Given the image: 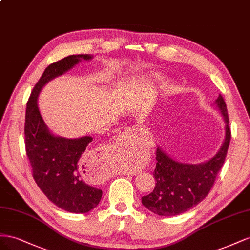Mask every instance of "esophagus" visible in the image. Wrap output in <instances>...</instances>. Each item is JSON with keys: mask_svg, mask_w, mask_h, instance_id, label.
Wrapping results in <instances>:
<instances>
[{"mask_svg": "<svg viewBox=\"0 0 250 250\" xmlns=\"http://www.w3.org/2000/svg\"><path fill=\"white\" fill-rule=\"evenodd\" d=\"M123 139L124 140H129V139H131V133H129V132H127V133H125L124 135H123ZM131 175H135V173H131Z\"/></svg>", "mask_w": 250, "mask_h": 250, "instance_id": "obj_1", "label": "esophagus"}]
</instances>
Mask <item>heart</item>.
I'll return each instance as SVG.
<instances>
[{"label":"heart","mask_w":250,"mask_h":250,"mask_svg":"<svg viewBox=\"0 0 250 250\" xmlns=\"http://www.w3.org/2000/svg\"><path fill=\"white\" fill-rule=\"evenodd\" d=\"M121 168H123V170H131V169H134L135 167L134 166H125V167H123Z\"/></svg>","instance_id":"b5f03b06"}]
</instances>
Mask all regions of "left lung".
I'll use <instances>...</instances> for the list:
<instances>
[{"label":"left lung","mask_w":250,"mask_h":250,"mask_svg":"<svg viewBox=\"0 0 250 250\" xmlns=\"http://www.w3.org/2000/svg\"><path fill=\"white\" fill-rule=\"evenodd\" d=\"M216 104L225 121V138L211 159L200 165H188L170 158L157 147V163L153 172L155 188L151 194L141 198L145 208L156 215L169 217L188 211L200 203L213 187L231 138L226 104L221 94L216 99Z\"/></svg>","instance_id":"obj_1"}]
</instances>
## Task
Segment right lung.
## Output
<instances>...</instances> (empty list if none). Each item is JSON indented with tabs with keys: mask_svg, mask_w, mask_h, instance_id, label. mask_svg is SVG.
Masks as SVG:
<instances>
[{
	"mask_svg": "<svg viewBox=\"0 0 250 250\" xmlns=\"http://www.w3.org/2000/svg\"><path fill=\"white\" fill-rule=\"evenodd\" d=\"M91 59L88 54L69 55L49 65L31 92L25 117L26 154L35 183L52 203L75 213L95 208L103 196V190L85 183L81 174L83 153L93 138L68 139L53 135L41 116L38 96L49 81L67 72L82 60Z\"/></svg>",
	"mask_w": 250,
	"mask_h": 250,
	"instance_id": "obj_1",
	"label": "right lung"
}]
</instances>
